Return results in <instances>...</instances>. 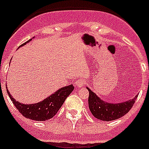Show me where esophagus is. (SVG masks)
Segmentation results:
<instances>
[{"mask_svg":"<svg viewBox=\"0 0 149 149\" xmlns=\"http://www.w3.org/2000/svg\"><path fill=\"white\" fill-rule=\"evenodd\" d=\"M84 84H85V80H83V79H79L75 82V85L78 88H82Z\"/></svg>","mask_w":149,"mask_h":149,"instance_id":"esophagus-1","label":"esophagus"}]
</instances>
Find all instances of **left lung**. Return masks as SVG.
Returning a JSON list of instances; mask_svg holds the SVG:
<instances>
[{"instance_id":"left-lung-1","label":"left lung","mask_w":149,"mask_h":149,"mask_svg":"<svg viewBox=\"0 0 149 149\" xmlns=\"http://www.w3.org/2000/svg\"><path fill=\"white\" fill-rule=\"evenodd\" d=\"M87 89L89 91L88 106L92 115L102 121H113L124 116L130 111L136 101L137 95L133 99L119 103H109L100 99L95 92Z\"/></svg>"}]
</instances>
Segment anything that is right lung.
Returning a JSON list of instances; mask_svg holds the SVG:
<instances>
[{"label": "right lung", "instance_id": "1", "mask_svg": "<svg viewBox=\"0 0 149 149\" xmlns=\"http://www.w3.org/2000/svg\"><path fill=\"white\" fill-rule=\"evenodd\" d=\"M31 40V38L26 42H24V44H22L21 46H24L26 43L29 42ZM73 89H74V87L72 84L66 86L56 91L54 94L46 98L42 101L37 102V103H33V104L20 103L19 101H16V100L13 99V95L10 94L8 90H7V92L11 100L13 101L14 106L21 113L23 116L29 119L34 120V121L42 122V121H47V120L52 118L53 117L58 113V111L61 107L66 98L71 94Z\"/></svg>", "mask_w": 149, "mask_h": 149}]
</instances>
